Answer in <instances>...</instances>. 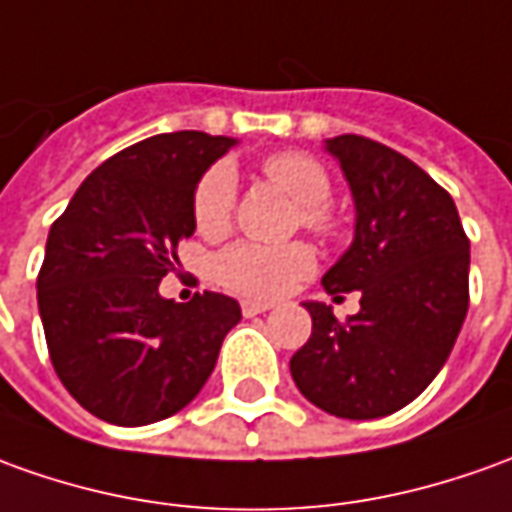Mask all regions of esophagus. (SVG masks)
<instances>
[{
    "instance_id": "1",
    "label": "esophagus",
    "mask_w": 512,
    "mask_h": 512,
    "mask_svg": "<svg viewBox=\"0 0 512 512\" xmlns=\"http://www.w3.org/2000/svg\"><path fill=\"white\" fill-rule=\"evenodd\" d=\"M273 309V303L267 301H242V315L253 317V315H264V312H270Z\"/></svg>"
}]
</instances>
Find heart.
Returning a JSON list of instances; mask_svg holds the SVG:
<instances>
[{"mask_svg":"<svg viewBox=\"0 0 512 512\" xmlns=\"http://www.w3.org/2000/svg\"><path fill=\"white\" fill-rule=\"evenodd\" d=\"M264 175L276 183L292 203L301 206L303 225L315 231H329L331 220L323 203L331 195V181L326 169L315 158L301 153H278L264 161ZM236 178L228 164L211 167L195 192V225L200 234L220 236L231 225L234 211ZM315 267V256L306 245H256L239 242L222 250L214 262V273L228 290L248 298H276L301 281Z\"/></svg>","mask_w":512,"mask_h":512,"instance_id":"obj_1","label":"heart"}]
</instances>
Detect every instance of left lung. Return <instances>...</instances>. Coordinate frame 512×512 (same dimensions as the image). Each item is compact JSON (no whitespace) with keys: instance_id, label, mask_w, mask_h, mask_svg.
<instances>
[{"instance_id":"8db88e82","label":"left lung","mask_w":512,"mask_h":512,"mask_svg":"<svg viewBox=\"0 0 512 512\" xmlns=\"http://www.w3.org/2000/svg\"><path fill=\"white\" fill-rule=\"evenodd\" d=\"M323 150L354 197V239L320 284L362 298L345 323L303 301L312 337L290 370L315 407L370 421L407 407L446 365L468 312L471 245L449 192L407 155L351 133Z\"/></svg>"}]
</instances>
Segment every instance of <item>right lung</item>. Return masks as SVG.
I'll return each instance as SVG.
<instances>
[{
  "mask_svg": "<svg viewBox=\"0 0 512 512\" xmlns=\"http://www.w3.org/2000/svg\"><path fill=\"white\" fill-rule=\"evenodd\" d=\"M236 144L200 130L150 136L94 169L49 228L38 273L49 359L74 401L108 424L181 412L242 320L220 292L189 303L158 292L195 234L197 183Z\"/></svg>",
  "mask_w": 512,
  "mask_h": 512,
  "instance_id": "obj_1",
  "label": "right lung"
}]
</instances>
